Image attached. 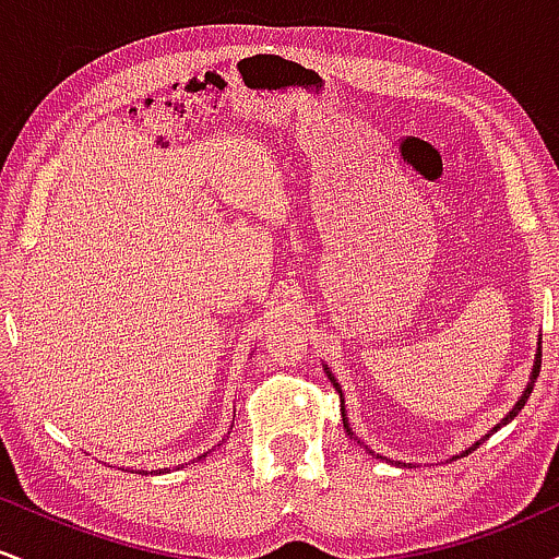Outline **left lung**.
Instances as JSON below:
<instances>
[{
  "label": "left lung",
  "mask_w": 559,
  "mask_h": 559,
  "mask_svg": "<svg viewBox=\"0 0 559 559\" xmlns=\"http://www.w3.org/2000/svg\"><path fill=\"white\" fill-rule=\"evenodd\" d=\"M538 370H542V349H538V355H536V365H534V376H531V383H528V389H525L523 391V396H521V400H518V404H515V407H512L510 409V415H507V418L502 420V423H499V426L497 428H502V426H507V423H510L512 418H515V415L518 413H521V409H523V404L525 402H528V396H531V391H534V383H536V378H538ZM331 381H333V378H331ZM333 386H336V383H333ZM338 389V386H336ZM344 428H346V423H344ZM497 428H493V431H497ZM478 444H473V449H476ZM473 449H467V452H473ZM465 452V454H467Z\"/></svg>",
  "instance_id": "obj_1"
}]
</instances>
